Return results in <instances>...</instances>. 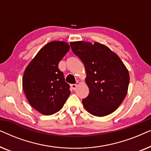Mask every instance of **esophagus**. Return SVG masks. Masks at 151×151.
<instances>
[{
	"mask_svg": "<svg viewBox=\"0 0 151 151\" xmlns=\"http://www.w3.org/2000/svg\"><path fill=\"white\" fill-rule=\"evenodd\" d=\"M71 88L73 90H76V88L78 87V84H71Z\"/></svg>",
	"mask_w": 151,
	"mask_h": 151,
	"instance_id": "esophagus-1",
	"label": "esophagus"
}]
</instances>
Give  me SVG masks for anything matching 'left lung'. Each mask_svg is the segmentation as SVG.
Instances as JSON below:
<instances>
[{
  "label": "left lung",
  "instance_id": "obj_1",
  "mask_svg": "<svg viewBox=\"0 0 151 151\" xmlns=\"http://www.w3.org/2000/svg\"><path fill=\"white\" fill-rule=\"evenodd\" d=\"M70 45L85 67L89 94L82 100L84 107L98 117L114 112L127 94L129 73L127 67L116 53L99 42L77 41Z\"/></svg>",
  "mask_w": 151,
  "mask_h": 151
}]
</instances>
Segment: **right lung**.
Segmentation results:
<instances>
[{
    "label": "right lung",
    "instance_id": "right-lung-1",
    "mask_svg": "<svg viewBox=\"0 0 151 151\" xmlns=\"http://www.w3.org/2000/svg\"><path fill=\"white\" fill-rule=\"evenodd\" d=\"M70 49L68 43L53 41L45 45L24 71L22 88L33 108L45 115L57 113L65 104L71 91L60 61Z\"/></svg>",
    "mask_w": 151,
    "mask_h": 151
}]
</instances>
